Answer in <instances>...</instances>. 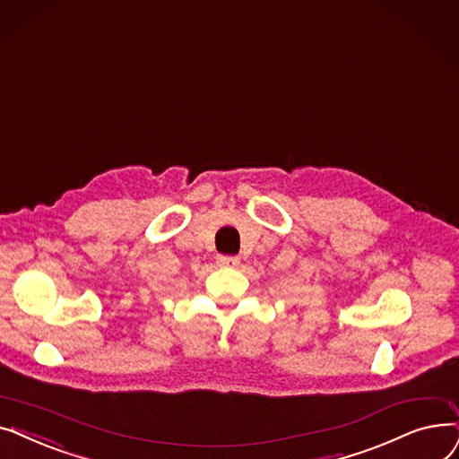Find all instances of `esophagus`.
<instances>
[{
  "label": "esophagus",
  "mask_w": 459,
  "mask_h": 459,
  "mask_svg": "<svg viewBox=\"0 0 459 459\" xmlns=\"http://www.w3.org/2000/svg\"><path fill=\"white\" fill-rule=\"evenodd\" d=\"M216 264L221 267H237L238 265V257L235 255H218Z\"/></svg>",
  "instance_id": "obj_1"
}]
</instances>
